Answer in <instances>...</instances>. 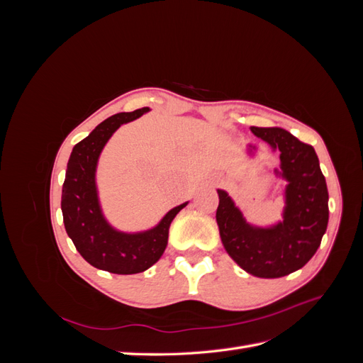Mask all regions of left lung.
Returning <instances> with one entry per match:
<instances>
[{
	"label": "left lung",
	"mask_w": 363,
	"mask_h": 363,
	"mask_svg": "<svg viewBox=\"0 0 363 363\" xmlns=\"http://www.w3.org/2000/svg\"><path fill=\"white\" fill-rule=\"evenodd\" d=\"M251 131L280 152L274 174L286 182L283 219L271 225L248 223L228 192L216 189V223L225 251L240 268L255 277L277 279L303 268L320 247L328 223V192L312 145L279 127ZM247 155L256 157V145L248 144Z\"/></svg>",
	"instance_id": "left-lung-1"
}]
</instances>
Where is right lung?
<instances>
[{
    "label": "right lung",
    "instance_id": "right-lung-1",
    "mask_svg": "<svg viewBox=\"0 0 363 363\" xmlns=\"http://www.w3.org/2000/svg\"><path fill=\"white\" fill-rule=\"evenodd\" d=\"M147 112L150 107L121 112L98 124L72 148L62 188L63 223L77 251L92 267L113 274H138L155 265L168 245L172 219L189 203L172 207L155 227L140 232H123L104 216L96 186L98 160L121 125Z\"/></svg>",
    "mask_w": 363,
    "mask_h": 363
}]
</instances>
